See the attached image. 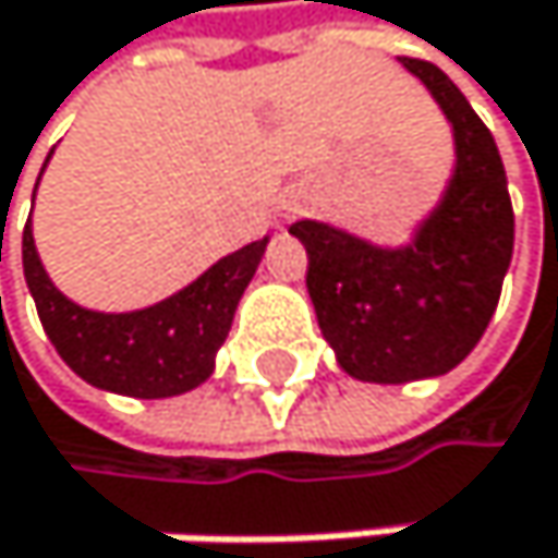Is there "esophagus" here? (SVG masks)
<instances>
[{"label":"esophagus","mask_w":558,"mask_h":558,"mask_svg":"<svg viewBox=\"0 0 558 558\" xmlns=\"http://www.w3.org/2000/svg\"><path fill=\"white\" fill-rule=\"evenodd\" d=\"M298 210H301V197L288 194V197L281 201V214H284V217H291V214H298Z\"/></svg>","instance_id":"34e87169"}]
</instances>
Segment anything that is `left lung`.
Instances as JSON below:
<instances>
[{
    "mask_svg": "<svg viewBox=\"0 0 558 558\" xmlns=\"http://www.w3.org/2000/svg\"><path fill=\"white\" fill-rule=\"evenodd\" d=\"M456 133V173L412 244L375 247L351 233L298 220L307 294L338 364L357 381L404 385L452 372L496 314L512 260L515 217L506 167L488 126L438 66L398 56Z\"/></svg>",
    "mask_w": 558,
    "mask_h": 558,
    "instance_id": "1",
    "label": "left lung"
}]
</instances>
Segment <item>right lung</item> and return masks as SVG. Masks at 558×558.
Returning <instances> with one entry per match:
<instances>
[{
	"label": "right lung",
	"mask_w": 558,
	"mask_h": 558,
	"mask_svg": "<svg viewBox=\"0 0 558 558\" xmlns=\"http://www.w3.org/2000/svg\"><path fill=\"white\" fill-rule=\"evenodd\" d=\"M264 247L267 238L233 251L173 298L130 314L86 311L59 294L36 254L29 223L23 230V270L52 348L83 381L130 398H173L210 378Z\"/></svg>",
	"instance_id": "right-lung-1"
}]
</instances>
